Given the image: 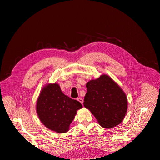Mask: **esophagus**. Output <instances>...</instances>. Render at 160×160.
Wrapping results in <instances>:
<instances>
[{"label":"esophagus","mask_w":160,"mask_h":160,"mask_svg":"<svg viewBox=\"0 0 160 160\" xmlns=\"http://www.w3.org/2000/svg\"><path fill=\"white\" fill-rule=\"evenodd\" d=\"M77 101H79L81 104L83 103V99L82 98H78V99H77Z\"/></svg>","instance_id":"34e87169"}]
</instances>
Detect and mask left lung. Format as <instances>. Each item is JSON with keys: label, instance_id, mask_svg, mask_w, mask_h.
<instances>
[{"label": "left lung", "instance_id": "obj_1", "mask_svg": "<svg viewBox=\"0 0 160 160\" xmlns=\"http://www.w3.org/2000/svg\"><path fill=\"white\" fill-rule=\"evenodd\" d=\"M83 105L90 110L101 126L112 128L122 123L128 110V99L122 88L107 75L91 80Z\"/></svg>", "mask_w": 160, "mask_h": 160}]
</instances>
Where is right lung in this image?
Segmentation results:
<instances>
[{"instance_id": "obj_1", "label": "right lung", "mask_w": 160, "mask_h": 160, "mask_svg": "<svg viewBox=\"0 0 160 160\" xmlns=\"http://www.w3.org/2000/svg\"><path fill=\"white\" fill-rule=\"evenodd\" d=\"M79 101L65 95L57 83L43 88L38 96L36 110L41 122L57 133H65L74 119L77 111L82 108Z\"/></svg>"}]
</instances>
